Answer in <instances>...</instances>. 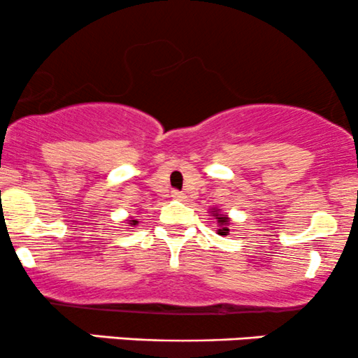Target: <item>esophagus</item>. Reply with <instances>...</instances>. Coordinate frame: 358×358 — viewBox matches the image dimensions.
<instances>
[{
	"mask_svg": "<svg viewBox=\"0 0 358 358\" xmlns=\"http://www.w3.org/2000/svg\"><path fill=\"white\" fill-rule=\"evenodd\" d=\"M171 197L175 200H183V199H185V194H183V192H178V190H173Z\"/></svg>",
	"mask_w": 358,
	"mask_h": 358,
	"instance_id": "esophagus-1",
	"label": "esophagus"
}]
</instances>
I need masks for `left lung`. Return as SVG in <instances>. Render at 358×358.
<instances>
[{"label": "left lung", "instance_id": "8db88e82", "mask_svg": "<svg viewBox=\"0 0 358 358\" xmlns=\"http://www.w3.org/2000/svg\"><path fill=\"white\" fill-rule=\"evenodd\" d=\"M212 212H214V217L217 219V226H219L217 234H221V236H226V234L229 233V217H227V215L219 214L217 210H212Z\"/></svg>", "mask_w": 358, "mask_h": 358}]
</instances>
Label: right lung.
I'll use <instances>...</instances> for the list:
<instances>
[{
  "label": "right lung",
  "mask_w": 358,
  "mask_h": 358,
  "mask_svg": "<svg viewBox=\"0 0 358 358\" xmlns=\"http://www.w3.org/2000/svg\"><path fill=\"white\" fill-rule=\"evenodd\" d=\"M137 224H139V222H137V221H136V219H129L127 226H131V227H129V229H132V227H134V226H137Z\"/></svg>",
  "instance_id": "right-lung-1"
}]
</instances>
